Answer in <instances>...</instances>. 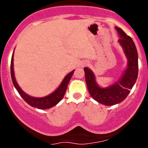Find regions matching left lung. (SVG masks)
<instances>
[{"mask_svg": "<svg viewBox=\"0 0 148 148\" xmlns=\"http://www.w3.org/2000/svg\"><path fill=\"white\" fill-rule=\"evenodd\" d=\"M121 38L119 40L128 59L127 68L118 82L107 88L99 87L95 80L94 74L87 67L84 68L88 91L92 99L107 106L114 105L125 100L130 93L138 77V53L136 45L129 35L121 28L116 27Z\"/></svg>", "mask_w": 148, "mask_h": 148, "instance_id": "left-lung-1", "label": "left lung"}]
</instances>
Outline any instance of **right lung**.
<instances>
[{
  "label": "right lung",
  "mask_w": 148,
  "mask_h": 148,
  "mask_svg": "<svg viewBox=\"0 0 148 148\" xmlns=\"http://www.w3.org/2000/svg\"><path fill=\"white\" fill-rule=\"evenodd\" d=\"M13 54H14V52H13ZM13 54L12 56L11 60L12 80L13 84H14L15 87L16 88V90H18V93L20 94V95L23 98V100L25 101L27 104H29L30 106L33 107V108H37L38 109L41 110L49 109V108H53V106L58 104L60 101L63 99V97H64V95L65 92H66V88H67L68 84L70 82V78H71L75 70H73L71 73H70L66 75V77L63 80L62 83L61 84L59 87L55 92H53V93L47 95V96H46V97L34 98L32 97V96H29V95H28L23 92V90L20 88V87L18 86V83H17L16 80H15V75H14V70H13Z\"/></svg>",
  "instance_id": "add662e5"
}]
</instances>
